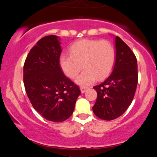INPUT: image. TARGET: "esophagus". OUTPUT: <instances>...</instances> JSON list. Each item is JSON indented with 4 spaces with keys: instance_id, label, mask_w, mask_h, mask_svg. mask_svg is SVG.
<instances>
[{
    "instance_id": "1",
    "label": "esophagus",
    "mask_w": 157,
    "mask_h": 157,
    "mask_svg": "<svg viewBox=\"0 0 157 157\" xmlns=\"http://www.w3.org/2000/svg\"><path fill=\"white\" fill-rule=\"evenodd\" d=\"M88 89H89V88L88 87H84V86H82V87H80L81 93H85Z\"/></svg>"
}]
</instances>
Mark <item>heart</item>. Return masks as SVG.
Returning a JSON list of instances; mask_svg holds the SVG:
<instances>
[{"mask_svg": "<svg viewBox=\"0 0 157 157\" xmlns=\"http://www.w3.org/2000/svg\"><path fill=\"white\" fill-rule=\"evenodd\" d=\"M70 55H62L59 64L66 76L75 78L82 65L84 71L77 77V84L88 86L102 80L111 73L115 61V49L108 40L83 39L77 41L69 48Z\"/></svg>", "mask_w": 157, "mask_h": 157, "instance_id": "heart-1", "label": "heart"}]
</instances>
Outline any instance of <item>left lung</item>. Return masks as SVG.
<instances>
[{"label":"left lung","instance_id":"obj_1","mask_svg":"<svg viewBox=\"0 0 157 157\" xmlns=\"http://www.w3.org/2000/svg\"><path fill=\"white\" fill-rule=\"evenodd\" d=\"M115 49L112 72L103 82L94 86L97 98L93 111L104 120H114L125 112L134 99L138 82L136 57L117 36L115 37Z\"/></svg>","mask_w":157,"mask_h":157}]
</instances>
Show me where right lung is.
<instances>
[{"mask_svg": "<svg viewBox=\"0 0 157 157\" xmlns=\"http://www.w3.org/2000/svg\"><path fill=\"white\" fill-rule=\"evenodd\" d=\"M60 38L48 35L30 50L23 66L25 89L32 106L43 117L60 122L73 113L80 89L64 75L59 64Z\"/></svg>", "mask_w": 157, "mask_h": 157, "instance_id": "right-lung-1", "label": "right lung"}]
</instances>
